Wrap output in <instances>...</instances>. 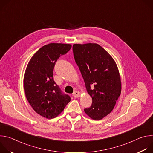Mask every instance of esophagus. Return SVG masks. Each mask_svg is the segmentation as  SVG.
Masks as SVG:
<instances>
[{"label": "esophagus", "instance_id": "1", "mask_svg": "<svg viewBox=\"0 0 153 153\" xmlns=\"http://www.w3.org/2000/svg\"><path fill=\"white\" fill-rule=\"evenodd\" d=\"M73 96L74 97H78L80 96V93H79V91H74V92L73 93Z\"/></svg>", "mask_w": 153, "mask_h": 153}]
</instances>
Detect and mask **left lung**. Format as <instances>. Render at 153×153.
<instances>
[{"label":"left lung","instance_id":"obj_1","mask_svg":"<svg viewBox=\"0 0 153 153\" xmlns=\"http://www.w3.org/2000/svg\"><path fill=\"white\" fill-rule=\"evenodd\" d=\"M73 51L93 100L85 113L93 120H101L112 111L121 93L117 65L110 54L97 43L74 44Z\"/></svg>","mask_w":153,"mask_h":153}]
</instances>
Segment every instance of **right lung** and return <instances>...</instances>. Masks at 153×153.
<instances>
[{
    "instance_id": "obj_1",
    "label": "right lung",
    "mask_w": 153,
    "mask_h": 153,
    "mask_svg": "<svg viewBox=\"0 0 153 153\" xmlns=\"http://www.w3.org/2000/svg\"><path fill=\"white\" fill-rule=\"evenodd\" d=\"M71 48L70 44L49 43L33 55L27 67L24 79L25 94L33 110L43 117H56L71 100L53 79L56 62Z\"/></svg>"
}]
</instances>
